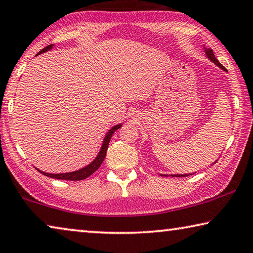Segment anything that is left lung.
Segmentation results:
<instances>
[{
	"instance_id": "1",
	"label": "left lung",
	"mask_w": 253,
	"mask_h": 253,
	"mask_svg": "<svg viewBox=\"0 0 253 253\" xmlns=\"http://www.w3.org/2000/svg\"><path fill=\"white\" fill-rule=\"evenodd\" d=\"M204 50H205V54H206V57L210 59L211 62H213L216 66H218L219 69H222L223 71H227L225 67H224L222 64H220L218 61H217V58L215 57V55H214V53H213V49H211V48H206V47H204ZM216 161H217V160H216ZM216 161L214 162V163H216ZM213 163V164H214ZM194 173H196V172H194ZM194 173H184V174H170L171 177H188V175H190V174H194ZM161 175H166V177H168V175L169 174H161Z\"/></svg>"
}]
</instances>
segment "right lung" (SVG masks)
Here are the masks:
<instances>
[{
  "mask_svg": "<svg viewBox=\"0 0 253 253\" xmlns=\"http://www.w3.org/2000/svg\"><path fill=\"white\" fill-rule=\"evenodd\" d=\"M53 46L54 45H49V46L45 47L43 49L39 51L37 56L40 55V54H42V53H46V51H48V50H50L51 48H53ZM122 125H123V124H118V125H115L114 127H111V129L109 131H107V134L105 136V138H103L102 145H101V148H100L97 158H95L90 164H87L86 167L82 168V169L76 170V171H72V172H66V173H48V172H43V171L39 170V169H37V170L40 172V173L46 175V177L59 179V180H72V181H79V180L86 179L87 177H90L92 173H94V172L99 169L100 166H101V163L103 162V160H105V158H106L108 145H109L111 136L116 130L119 129V128L122 127Z\"/></svg>",
  "mask_w": 253,
  "mask_h": 253,
  "instance_id": "obj_1",
  "label": "right lung"
}]
</instances>
